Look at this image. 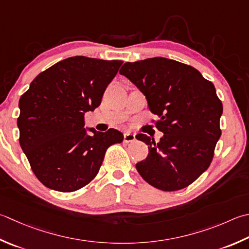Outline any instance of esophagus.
<instances>
[{
    "instance_id": "esophagus-1",
    "label": "esophagus",
    "mask_w": 249,
    "mask_h": 249,
    "mask_svg": "<svg viewBox=\"0 0 249 249\" xmlns=\"http://www.w3.org/2000/svg\"><path fill=\"white\" fill-rule=\"evenodd\" d=\"M136 140V137L134 134H130V133H125L124 134V142L128 143V142H134Z\"/></svg>"
}]
</instances>
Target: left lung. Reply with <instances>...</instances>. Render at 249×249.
Listing matches in <instances>:
<instances>
[{
	"instance_id": "left-lung-1",
	"label": "left lung",
	"mask_w": 249,
	"mask_h": 249,
	"mask_svg": "<svg viewBox=\"0 0 249 249\" xmlns=\"http://www.w3.org/2000/svg\"><path fill=\"white\" fill-rule=\"evenodd\" d=\"M120 74L145 96L164 134L159 142L136 136L149 148L147 159L136 164L140 176L163 191L188 187L209 167L221 136L222 104L215 86L196 68L164 57L125 62Z\"/></svg>"
}]
</instances>
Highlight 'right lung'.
Returning <instances> with one entry per match:
<instances>
[{"mask_svg":"<svg viewBox=\"0 0 249 249\" xmlns=\"http://www.w3.org/2000/svg\"><path fill=\"white\" fill-rule=\"evenodd\" d=\"M122 63L67 58L41 72L20 97L19 142L45 187L59 192L85 187L98 174L107 149L123 141V134L113 128H84L85 113L99 107Z\"/></svg>","mask_w":249,"mask_h":249,"instance_id":"obj_1","label":"right lung"}]
</instances>
